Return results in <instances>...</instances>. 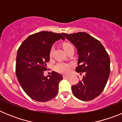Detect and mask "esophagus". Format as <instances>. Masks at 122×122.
Masks as SVG:
<instances>
[{"label":"esophagus","instance_id":"esophagus-1","mask_svg":"<svg viewBox=\"0 0 122 122\" xmlns=\"http://www.w3.org/2000/svg\"><path fill=\"white\" fill-rule=\"evenodd\" d=\"M63 78H64V79H66V78H69V77H70V76H66V75H64V76H63Z\"/></svg>","mask_w":122,"mask_h":122}]
</instances>
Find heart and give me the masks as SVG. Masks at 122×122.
Here are the masks:
<instances>
[{"mask_svg": "<svg viewBox=\"0 0 122 122\" xmlns=\"http://www.w3.org/2000/svg\"><path fill=\"white\" fill-rule=\"evenodd\" d=\"M62 46H63V48L64 49V50L66 51L70 47L72 46V45L71 44L68 43H65L62 45ZM51 54L52 52H51L50 56H51ZM71 66L72 65L70 64V63H65V62H59V63H57L55 65L54 70L58 73L66 74L70 73Z\"/></svg>", "mask_w": 122, "mask_h": 122, "instance_id": "heart-1", "label": "heart"}]
</instances>
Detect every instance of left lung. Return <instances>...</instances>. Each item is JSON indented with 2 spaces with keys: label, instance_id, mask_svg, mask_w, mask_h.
<instances>
[{
  "label": "left lung",
  "instance_id": "obj_1",
  "mask_svg": "<svg viewBox=\"0 0 122 122\" xmlns=\"http://www.w3.org/2000/svg\"><path fill=\"white\" fill-rule=\"evenodd\" d=\"M62 34L77 49L79 57L75 71L86 73L81 81L72 86V92L82 101L93 100L103 91L108 80L109 56L100 41L86 32Z\"/></svg>",
  "mask_w": 122,
  "mask_h": 122
}]
</instances>
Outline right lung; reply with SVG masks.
Here are the masks:
<instances>
[{
	"instance_id": "1",
	"label": "right lung",
	"mask_w": 122,
	"mask_h": 122,
	"mask_svg": "<svg viewBox=\"0 0 122 122\" xmlns=\"http://www.w3.org/2000/svg\"><path fill=\"white\" fill-rule=\"evenodd\" d=\"M65 40L61 33L42 31L28 36L17 52L16 74L24 91L29 97L40 102H46L58 93L59 84L63 77L55 71L48 76L46 63L53 43Z\"/></svg>"
}]
</instances>
